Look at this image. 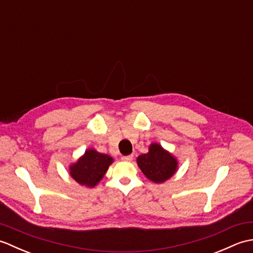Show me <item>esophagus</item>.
Instances as JSON below:
<instances>
[{
    "instance_id": "34e87169",
    "label": "esophagus",
    "mask_w": 253,
    "mask_h": 253,
    "mask_svg": "<svg viewBox=\"0 0 253 253\" xmlns=\"http://www.w3.org/2000/svg\"><path fill=\"white\" fill-rule=\"evenodd\" d=\"M132 159H133V155H132V154L126 155V157H123V158H122V160L125 161V162H131Z\"/></svg>"
}]
</instances>
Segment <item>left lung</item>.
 <instances>
[{"mask_svg":"<svg viewBox=\"0 0 253 253\" xmlns=\"http://www.w3.org/2000/svg\"><path fill=\"white\" fill-rule=\"evenodd\" d=\"M137 164L144 176L155 184H163L178 169V160L160 143L152 142L148 153L139 155Z\"/></svg>","mask_w":253,"mask_h":253,"instance_id":"obj_1","label":"left lung"}]
</instances>
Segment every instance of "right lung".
<instances>
[{"instance_id": "obj_1", "label": "right lung", "mask_w": 253, "mask_h": 253, "mask_svg": "<svg viewBox=\"0 0 253 253\" xmlns=\"http://www.w3.org/2000/svg\"><path fill=\"white\" fill-rule=\"evenodd\" d=\"M114 159L100 153L95 149H87L76 162L69 165V175L79 185L93 188L103 178Z\"/></svg>"}]
</instances>
